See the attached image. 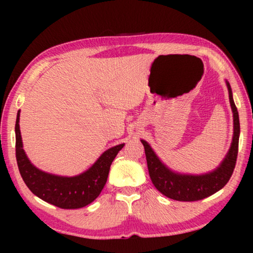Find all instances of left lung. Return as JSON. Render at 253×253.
Listing matches in <instances>:
<instances>
[{
    "mask_svg": "<svg viewBox=\"0 0 253 253\" xmlns=\"http://www.w3.org/2000/svg\"><path fill=\"white\" fill-rule=\"evenodd\" d=\"M226 84L228 93H229L230 107L233 110L234 133L229 151L221 161L219 167H216L214 170L200 175L182 174V172L171 170L159 159L146 140H140L145 148L147 168L152 183L162 195L168 198L178 200V202H195V200L204 199L222 189L233 175L238 153L240 119H238V112L235 106L229 83L226 81Z\"/></svg>",
    "mask_w": 253,
    "mask_h": 253,
    "instance_id": "obj_1",
    "label": "left lung"
}]
</instances>
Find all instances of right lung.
I'll return each mask as SVG.
<instances>
[{"label":"right lung","instance_id":"right-lung-1","mask_svg":"<svg viewBox=\"0 0 253 253\" xmlns=\"http://www.w3.org/2000/svg\"><path fill=\"white\" fill-rule=\"evenodd\" d=\"M20 112L16 120V159L19 172L31 191L44 202L60 209H82L98 198L108 177L110 165L124 144L110 147L82 174L76 176H60L37 168L27 158L23 148L19 129Z\"/></svg>","mask_w":253,"mask_h":253}]
</instances>
